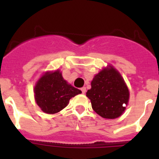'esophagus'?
I'll return each mask as SVG.
<instances>
[{
	"label": "esophagus",
	"instance_id": "obj_1",
	"mask_svg": "<svg viewBox=\"0 0 159 159\" xmlns=\"http://www.w3.org/2000/svg\"><path fill=\"white\" fill-rule=\"evenodd\" d=\"M80 90H81V92H82L83 94H84L85 92H86V88H85V87H83Z\"/></svg>",
	"mask_w": 159,
	"mask_h": 159
}]
</instances>
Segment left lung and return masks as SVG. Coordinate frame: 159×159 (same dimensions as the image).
Masks as SVG:
<instances>
[{
    "label": "left lung",
    "instance_id": "8db88e82",
    "mask_svg": "<svg viewBox=\"0 0 159 159\" xmlns=\"http://www.w3.org/2000/svg\"><path fill=\"white\" fill-rule=\"evenodd\" d=\"M86 95L91 99L92 109L105 119L119 117L129 100L127 85L119 71L111 66L95 75Z\"/></svg>",
    "mask_w": 159,
    "mask_h": 159
}]
</instances>
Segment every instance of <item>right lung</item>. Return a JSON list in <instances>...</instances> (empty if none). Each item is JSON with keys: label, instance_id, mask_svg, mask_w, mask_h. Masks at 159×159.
<instances>
[{"label": "right lung", "instance_id": "1", "mask_svg": "<svg viewBox=\"0 0 159 159\" xmlns=\"http://www.w3.org/2000/svg\"><path fill=\"white\" fill-rule=\"evenodd\" d=\"M35 99L43 112L55 114L63 110L70 99L81 93L63 78L60 71L45 73L36 83Z\"/></svg>", "mask_w": 159, "mask_h": 159}]
</instances>
